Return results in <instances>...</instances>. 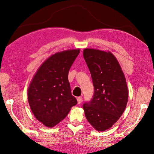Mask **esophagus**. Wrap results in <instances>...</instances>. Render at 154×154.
Segmentation results:
<instances>
[{"instance_id": "1", "label": "esophagus", "mask_w": 154, "mask_h": 154, "mask_svg": "<svg viewBox=\"0 0 154 154\" xmlns=\"http://www.w3.org/2000/svg\"><path fill=\"white\" fill-rule=\"evenodd\" d=\"M77 101H78V103L79 104H80L82 103V99L81 97H79L77 98Z\"/></svg>"}]
</instances>
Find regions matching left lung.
Instances as JSON below:
<instances>
[{
  "mask_svg": "<svg viewBox=\"0 0 154 154\" xmlns=\"http://www.w3.org/2000/svg\"><path fill=\"white\" fill-rule=\"evenodd\" d=\"M83 56L94 86L93 98L83 104L88 122L98 131L111 128L122 115L128 102L126 79L110 52L86 48Z\"/></svg>",
  "mask_w": 154,
  "mask_h": 154,
  "instance_id": "obj_1",
  "label": "left lung"
}]
</instances>
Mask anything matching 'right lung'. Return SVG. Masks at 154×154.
Instances as JSON below:
<instances>
[{
  "label": "right lung",
  "mask_w": 154,
  "mask_h": 154,
  "mask_svg": "<svg viewBox=\"0 0 154 154\" xmlns=\"http://www.w3.org/2000/svg\"><path fill=\"white\" fill-rule=\"evenodd\" d=\"M80 49L54 54L38 69L29 85L28 99L38 120L53 127L63 120L71 107L77 104L72 95L68 73Z\"/></svg>",
  "instance_id": "1"
}]
</instances>
